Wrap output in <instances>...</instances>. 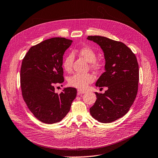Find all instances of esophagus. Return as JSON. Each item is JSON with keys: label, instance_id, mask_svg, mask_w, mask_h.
<instances>
[{"label": "esophagus", "instance_id": "esophagus-1", "mask_svg": "<svg viewBox=\"0 0 158 158\" xmlns=\"http://www.w3.org/2000/svg\"><path fill=\"white\" fill-rule=\"evenodd\" d=\"M85 93H86V91L85 90H81V89H79L77 90V94L78 95H81V94H85Z\"/></svg>", "mask_w": 158, "mask_h": 158}]
</instances>
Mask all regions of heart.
Returning <instances> with one entry per match:
<instances>
[{"label":"heart","instance_id":"b5f03b06","mask_svg":"<svg viewBox=\"0 0 158 158\" xmlns=\"http://www.w3.org/2000/svg\"><path fill=\"white\" fill-rule=\"evenodd\" d=\"M77 52L81 56H83L88 62L90 63V67L96 71H98L102 68V64L96 60V54L94 50L89 47H84L79 48ZM73 61V56L72 54H68L63 59L62 67L66 72H70L72 70V64ZM93 74L87 73H75L70 77L68 81L69 85L73 87L79 89H85L88 85L92 83L94 81Z\"/></svg>","mask_w":158,"mask_h":158}]
</instances>
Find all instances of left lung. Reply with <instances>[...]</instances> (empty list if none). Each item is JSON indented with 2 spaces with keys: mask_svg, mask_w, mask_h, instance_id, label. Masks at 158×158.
I'll list each match as a JSON object with an SVG mask.
<instances>
[{
  "mask_svg": "<svg viewBox=\"0 0 158 158\" xmlns=\"http://www.w3.org/2000/svg\"><path fill=\"white\" fill-rule=\"evenodd\" d=\"M87 39L100 46L106 61L105 72L96 86L108 87L104 94L95 93L97 99L90 113L101 123H111L128 112L136 98L139 80L138 62L135 54L123 43L102 36H88Z\"/></svg>",
  "mask_w": 158,
  "mask_h": 158,
  "instance_id": "1",
  "label": "left lung"
}]
</instances>
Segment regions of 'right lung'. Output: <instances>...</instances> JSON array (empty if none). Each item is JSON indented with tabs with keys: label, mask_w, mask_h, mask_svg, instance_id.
<instances>
[{
	"label": "right lung",
	"mask_w": 158,
	"mask_h": 158,
	"mask_svg": "<svg viewBox=\"0 0 158 158\" xmlns=\"http://www.w3.org/2000/svg\"><path fill=\"white\" fill-rule=\"evenodd\" d=\"M73 40L47 39L30 48L22 60L20 85L29 110L43 123H58L67 115L77 95L75 88L55 92L54 84L64 82L63 56Z\"/></svg>",
	"instance_id": "add662e5"
}]
</instances>
